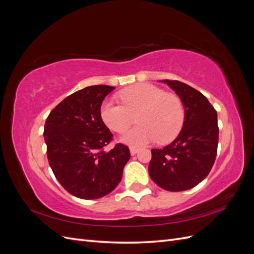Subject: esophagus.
Here are the masks:
<instances>
[{"instance_id":"34e87169","label":"esophagus","mask_w":254,"mask_h":254,"mask_svg":"<svg viewBox=\"0 0 254 254\" xmlns=\"http://www.w3.org/2000/svg\"><path fill=\"white\" fill-rule=\"evenodd\" d=\"M137 151H139V148H136V147H130V153H131L132 156H134Z\"/></svg>"}]
</instances>
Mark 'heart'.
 <instances>
[{
	"mask_svg": "<svg viewBox=\"0 0 254 254\" xmlns=\"http://www.w3.org/2000/svg\"><path fill=\"white\" fill-rule=\"evenodd\" d=\"M121 104L105 101L99 110L104 124L118 133L126 132L136 115L139 126L122 136V142L143 146L153 141L167 143L183 127L184 107L181 99L153 84H134L121 92Z\"/></svg>",
	"mask_w": 254,
	"mask_h": 254,
	"instance_id": "b5f03b06",
	"label": "heart"
}]
</instances>
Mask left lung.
Wrapping results in <instances>:
<instances>
[{
	"mask_svg": "<svg viewBox=\"0 0 254 254\" xmlns=\"http://www.w3.org/2000/svg\"><path fill=\"white\" fill-rule=\"evenodd\" d=\"M179 96L184 107L183 127L165 147L151 149L150 178L170 191L196 187L209 175L217 153V112L196 89L178 80H161Z\"/></svg>",
	"mask_w": 254,
	"mask_h": 254,
	"instance_id": "8db88e82",
	"label": "left lung"
}]
</instances>
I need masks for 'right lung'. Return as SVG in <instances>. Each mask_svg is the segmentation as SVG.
<instances>
[{"label": "right lung", "mask_w": 254, "mask_h": 254, "mask_svg": "<svg viewBox=\"0 0 254 254\" xmlns=\"http://www.w3.org/2000/svg\"><path fill=\"white\" fill-rule=\"evenodd\" d=\"M114 89L97 84L75 92L58 104L45 122L50 166L61 186L75 197L97 199L111 193L130 159L129 148L121 143L104 151L113 134L99 110Z\"/></svg>", "instance_id": "1"}]
</instances>
